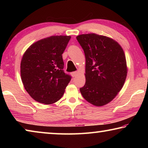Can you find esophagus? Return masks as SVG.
<instances>
[{
    "label": "esophagus",
    "mask_w": 148,
    "mask_h": 148,
    "mask_svg": "<svg viewBox=\"0 0 148 148\" xmlns=\"http://www.w3.org/2000/svg\"><path fill=\"white\" fill-rule=\"evenodd\" d=\"M77 72H72V73H71V74H72V76H73V77H75L77 75Z\"/></svg>",
    "instance_id": "34e87169"
}]
</instances>
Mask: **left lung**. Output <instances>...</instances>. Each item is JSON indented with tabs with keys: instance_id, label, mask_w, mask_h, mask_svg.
I'll return each mask as SVG.
<instances>
[{
	"instance_id": "left-lung-1",
	"label": "left lung",
	"mask_w": 148,
	"mask_h": 148,
	"mask_svg": "<svg viewBox=\"0 0 148 148\" xmlns=\"http://www.w3.org/2000/svg\"><path fill=\"white\" fill-rule=\"evenodd\" d=\"M86 56V84L79 89L89 103L101 106L112 101L127 77L126 59L121 47L108 37L94 33L76 37Z\"/></svg>"
}]
</instances>
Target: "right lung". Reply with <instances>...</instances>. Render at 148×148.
I'll use <instances>...</instances> for the list:
<instances>
[{
	"mask_svg": "<svg viewBox=\"0 0 148 148\" xmlns=\"http://www.w3.org/2000/svg\"><path fill=\"white\" fill-rule=\"evenodd\" d=\"M71 37L52 36L32 44L21 62L25 89L32 99L50 104L61 98L72 77L64 72L62 54Z\"/></svg>",
	"mask_w": 148,
	"mask_h": 148,
	"instance_id": "obj_1",
	"label": "right lung"
}]
</instances>
